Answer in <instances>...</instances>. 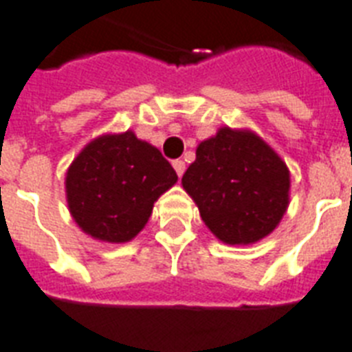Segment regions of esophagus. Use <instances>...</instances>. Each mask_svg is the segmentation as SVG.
Segmentation results:
<instances>
[{
  "mask_svg": "<svg viewBox=\"0 0 352 352\" xmlns=\"http://www.w3.org/2000/svg\"><path fill=\"white\" fill-rule=\"evenodd\" d=\"M173 168H175L177 175L182 177V173L186 170V164H184V160H173Z\"/></svg>",
  "mask_w": 352,
  "mask_h": 352,
  "instance_id": "34e87169",
  "label": "esophagus"
}]
</instances>
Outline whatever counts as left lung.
<instances>
[{
	"instance_id": "8db88e82",
	"label": "left lung",
	"mask_w": 352,
	"mask_h": 352,
	"mask_svg": "<svg viewBox=\"0 0 352 352\" xmlns=\"http://www.w3.org/2000/svg\"><path fill=\"white\" fill-rule=\"evenodd\" d=\"M182 188L217 239L250 245L270 234L287 212L290 173L256 133L221 127L197 146Z\"/></svg>"
}]
</instances>
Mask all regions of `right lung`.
<instances>
[{
	"instance_id": "right-lung-1",
	"label": "right lung",
	"mask_w": 352,
	"mask_h": 352,
	"mask_svg": "<svg viewBox=\"0 0 352 352\" xmlns=\"http://www.w3.org/2000/svg\"><path fill=\"white\" fill-rule=\"evenodd\" d=\"M175 182L170 162L133 131L102 135L69 166V212L91 237L126 243L146 226L155 201Z\"/></svg>"
}]
</instances>
